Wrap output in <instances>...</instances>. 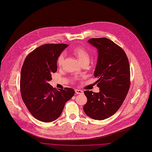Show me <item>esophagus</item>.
Listing matches in <instances>:
<instances>
[{
  "instance_id": "obj_1",
  "label": "esophagus",
  "mask_w": 152,
  "mask_h": 152,
  "mask_svg": "<svg viewBox=\"0 0 152 152\" xmlns=\"http://www.w3.org/2000/svg\"><path fill=\"white\" fill-rule=\"evenodd\" d=\"M75 93L76 94H83V91L82 90H78V89H75Z\"/></svg>"
}]
</instances>
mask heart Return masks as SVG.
Wrapping results in <instances>:
<instances>
[{"mask_svg": "<svg viewBox=\"0 0 152 152\" xmlns=\"http://www.w3.org/2000/svg\"><path fill=\"white\" fill-rule=\"evenodd\" d=\"M72 53L79 60L81 63L84 62H89L90 54L88 51L82 47H76L72 50ZM64 60V54L61 53L59 55L57 59V64L59 66H61L63 64Z\"/></svg>", "mask_w": 152, "mask_h": 152, "instance_id": "obj_1", "label": "heart"}]
</instances>
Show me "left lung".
<instances>
[{
  "mask_svg": "<svg viewBox=\"0 0 152 152\" xmlns=\"http://www.w3.org/2000/svg\"><path fill=\"white\" fill-rule=\"evenodd\" d=\"M88 42L98 49V61L94 76L99 93L84 91L87 102L85 113L96 120L114 115L122 105L130 85V72L127 55L119 46L107 38H92Z\"/></svg>",
  "mask_w": 152,
  "mask_h": 152,
  "instance_id": "1",
  "label": "left lung"
}]
</instances>
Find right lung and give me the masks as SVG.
Masks as SVG:
<instances>
[{
  "label": "right lung",
  "instance_id": "obj_1",
  "mask_svg": "<svg viewBox=\"0 0 152 152\" xmlns=\"http://www.w3.org/2000/svg\"><path fill=\"white\" fill-rule=\"evenodd\" d=\"M68 47L65 44H47L31 51L23 64L20 80L22 100L37 120L49 122L61 115L65 102L75 94L71 88L57 90L50 86L52 73L57 71V59Z\"/></svg>",
  "mask_w": 152,
  "mask_h": 152
}]
</instances>
